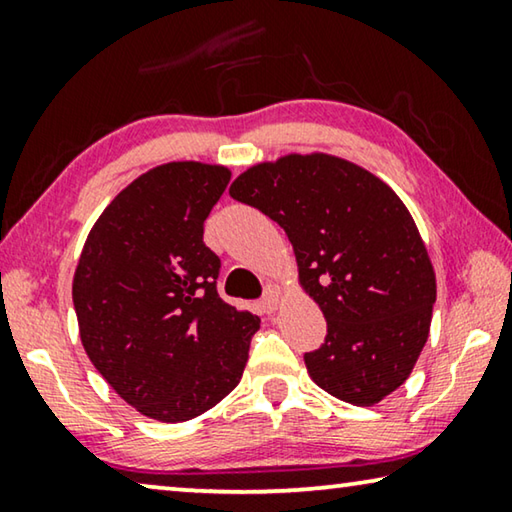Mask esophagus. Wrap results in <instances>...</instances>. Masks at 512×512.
I'll return each mask as SVG.
<instances>
[{
    "label": "esophagus",
    "instance_id": "1",
    "mask_svg": "<svg viewBox=\"0 0 512 512\" xmlns=\"http://www.w3.org/2000/svg\"><path fill=\"white\" fill-rule=\"evenodd\" d=\"M280 298H282V287L280 285H269L266 287V291H264V298H262V307H264V312H275L278 310V305H280Z\"/></svg>",
    "mask_w": 512,
    "mask_h": 512
}]
</instances>
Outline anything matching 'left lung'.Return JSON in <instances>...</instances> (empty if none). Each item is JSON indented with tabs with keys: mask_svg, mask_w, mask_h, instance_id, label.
<instances>
[{
	"mask_svg": "<svg viewBox=\"0 0 512 512\" xmlns=\"http://www.w3.org/2000/svg\"><path fill=\"white\" fill-rule=\"evenodd\" d=\"M230 196L278 223L328 335L305 353L316 385L373 405L405 383L431 330L435 273L401 198L369 170L330 154L257 164Z\"/></svg>",
	"mask_w": 512,
	"mask_h": 512,
	"instance_id": "obj_1",
	"label": "left lung"
}]
</instances>
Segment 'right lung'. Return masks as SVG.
I'll use <instances>...</instances> for the list:
<instances>
[{"mask_svg":"<svg viewBox=\"0 0 512 512\" xmlns=\"http://www.w3.org/2000/svg\"><path fill=\"white\" fill-rule=\"evenodd\" d=\"M230 170L173 161L148 170L97 218L72 303L84 351L120 399L177 424L239 385L259 316L218 296L205 221Z\"/></svg>","mask_w":512,"mask_h":512,"instance_id":"add662e5","label":"right lung"}]
</instances>
